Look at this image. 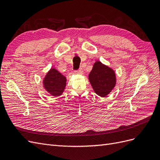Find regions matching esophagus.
Wrapping results in <instances>:
<instances>
[{"mask_svg":"<svg viewBox=\"0 0 160 160\" xmlns=\"http://www.w3.org/2000/svg\"><path fill=\"white\" fill-rule=\"evenodd\" d=\"M76 72H77V73L82 74V73H83V69H82V68H79L78 70H77V71H76Z\"/></svg>","mask_w":160,"mask_h":160,"instance_id":"1","label":"esophagus"}]
</instances>
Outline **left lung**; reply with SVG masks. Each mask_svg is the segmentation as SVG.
Here are the masks:
<instances>
[{
  "instance_id": "8db88e82",
  "label": "left lung",
  "mask_w": 160,
  "mask_h": 160,
  "mask_svg": "<svg viewBox=\"0 0 160 160\" xmlns=\"http://www.w3.org/2000/svg\"><path fill=\"white\" fill-rule=\"evenodd\" d=\"M89 79L94 91L101 97L108 95L115 85L114 71L99 61L94 64Z\"/></svg>"
}]
</instances>
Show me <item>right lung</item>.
I'll return each instance as SVG.
<instances>
[{
    "label": "right lung",
    "mask_w": 160,
    "mask_h": 160,
    "mask_svg": "<svg viewBox=\"0 0 160 160\" xmlns=\"http://www.w3.org/2000/svg\"><path fill=\"white\" fill-rule=\"evenodd\" d=\"M44 87L50 94L54 97L61 95L66 85V79L59 71L51 69L47 72L44 81Z\"/></svg>",
    "instance_id": "obj_1"
}]
</instances>
